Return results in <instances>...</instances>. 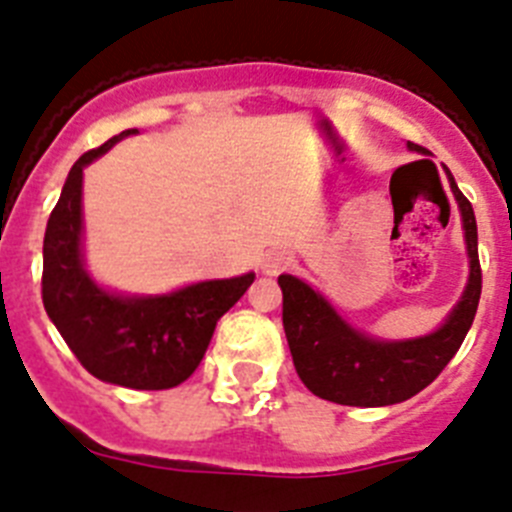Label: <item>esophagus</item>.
Returning <instances> with one entry per match:
<instances>
[{"label": "esophagus", "mask_w": 512, "mask_h": 512, "mask_svg": "<svg viewBox=\"0 0 512 512\" xmlns=\"http://www.w3.org/2000/svg\"><path fill=\"white\" fill-rule=\"evenodd\" d=\"M290 265H293V257H290L288 252H270V255L262 260V270H265L267 275L283 273V270H288Z\"/></svg>", "instance_id": "obj_1"}]
</instances>
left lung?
<instances>
[{
	"label": "left lung",
	"instance_id": "8db88e82",
	"mask_svg": "<svg viewBox=\"0 0 512 512\" xmlns=\"http://www.w3.org/2000/svg\"><path fill=\"white\" fill-rule=\"evenodd\" d=\"M411 150H426L408 142ZM449 186L462 211L464 242L469 255V280L454 311L428 336L405 342H380L352 329L324 296L301 278L280 275L283 290V329L298 377L319 398L339 405L377 408L413 398L441 375L462 347L477 313L482 293V270L477 255V222L454 176Z\"/></svg>",
	"mask_w": 512,
	"mask_h": 512
}]
</instances>
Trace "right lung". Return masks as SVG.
<instances>
[{"mask_svg": "<svg viewBox=\"0 0 512 512\" xmlns=\"http://www.w3.org/2000/svg\"><path fill=\"white\" fill-rule=\"evenodd\" d=\"M124 130L73 163L43 239V306L94 377L132 390H168L201 365L216 321L245 296L255 273L204 280L168 296H117L91 280L81 257L84 168Z\"/></svg>", "mask_w": 512, "mask_h": 512, "instance_id": "obj_1", "label": "right lung"}]
</instances>
